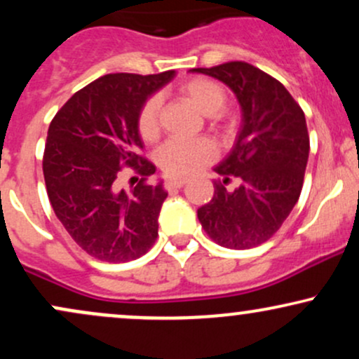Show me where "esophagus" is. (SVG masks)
Masks as SVG:
<instances>
[{
  "label": "esophagus",
  "instance_id": "34e87169",
  "mask_svg": "<svg viewBox=\"0 0 359 359\" xmlns=\"http://www.w3.org/2000/svg\"><path fill=\"white\" fill-rule=\"evenodd\" d=\"M187 184V179H167L165 189L167 191H174V189H180Z\"/></svg>",
  "mask_w": 359,
  "mask_h": 359
}]
</instances>
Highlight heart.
Masks as SVG:
<instances>
[{"mask_svg":"<svg viewBox=\"0 0 359 359\" xmlns=\"http://www.w3.org/2000/svg\"><path fill=\"white\" fill-rule=\"evenodd\" d=\"M182 94L204 116H217L228 104V93L219 82L196 77L180 88ZM138 133L145 142H155L160 135V97L151 96L143 102L137 119ZM216 150L205 140L172 138L160 147L156 162L170 177H185L208 165Z\"/></svg>","mask_w":359,"mask_h":359,"instance_id":"heart-1","label":"heart"}]
</instances>
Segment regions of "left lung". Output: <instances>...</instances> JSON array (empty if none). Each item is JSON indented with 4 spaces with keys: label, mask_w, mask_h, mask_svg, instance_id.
Wrapping results in <instances>:
<instances>
[{
    "label": "left lung",
    "mask_w": 359,
    "mask_h": 359,
    "mask_svg": "<svg viewBox=\"0 0 359 359\" xmlns=\"http://www.w3.org/2000/svg\"><path fill=\"white\" fill-rule=\"evenodd\" d=\"M236 94L241 130L231 154L214 172V196L197 209L209 238L231 250L262 245L278 231L302 191L309 158L306 116L282 82L246 62L192 69ZM236 176L241 185L228 191Z\"/></svg>",
    "instance_id": "left-lung-1"
}]
</instances>
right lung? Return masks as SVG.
<instances>
[{
	"instance_id": "right-lung-1",
	"label": "right lung",
	"mask_w": 359,
	"mask_h": 359,
	"mask_svg": "<svg viewBox=\"0 0 359 359\" xmlns=\"http://www.w3.org/2000/svg\"><path fill=\"white\" fill-rule=\"evenodd\" d=\"M174 76H102L77 90L48 126L43 177L52 209L72 240L101 262L137 259L158 236L167 192L162 182H145L155 165L140 155L137 119L143 102ZM123 166L142 175L130 193L117 187Z\"/></svg>"
}]
</instances>
